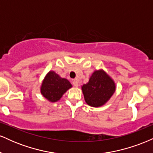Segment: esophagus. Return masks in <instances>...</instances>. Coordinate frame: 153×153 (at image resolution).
Segmentation results:
<instances>
[{
	"mask_svg": "<svg viewBox=\"0 0 153 153\" xmlns=\"http://www.w3.org/2000/svg\"><path fill=\"white\" fill-rule=\"evenodd\" d=\"M73 85H74V86H75V87H78V82L77 81V80H74L73 81Z\"/></svg>",
	"mask_w": 153,
	"mask_h": 153,
	"instance_id": "1",
	"label": "esophagus"
}]
</instances>
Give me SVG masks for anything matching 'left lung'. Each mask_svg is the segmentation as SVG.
<instances>
[{"label": "left lung", "mask_w": 153, "mask_h": 153, "mask_svg": "<svg viewBox=\"0 0 153 153\" xmlns=\"http://www.w3.org/2000/svg\"><path fill=\"white\" fill-rule=\"evenodd\" d=\"M85 101L89 106H102L115 91V84L103 71H95L88 83L82 85Z\"/></svg>", "instance_id": "8db88e82"}]
</instances>
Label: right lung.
Returning <instances> with one entry per match:
<instances>
[{"mask_svg":"<svg viewBox=\"0 0 153 153\" xmlns=\"http://www.w3.org/2000/svg\"><path fill=\"white\" fill-rule=\"evenodd\" d=\"M71 87V82L67 79L61 78L54 72L50 71L42 82L41 93L49 101L55 102Z\"/></svg>","mask_w":153,"mask_h":153,"instance_id":"1","label":"right lung"}]
</instances>
